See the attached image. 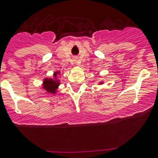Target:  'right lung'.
I'll list each match as a JSON object with an SVG mask.
<instances>
[{"mask_svg":"<svg viewBox=\"0 0 158 158\" xmlns=\"http://www.w3.org/2000/svg\"><path fill=\"white\" fill-rule=\"evenodd\" d=\"M59 72H56L54 74V77H56V74ZM59 84V82L57 81H54L52 79H48L46 78L44 81V89H46L48 93H56V90L57 87H58Z\"/></svg>","mask_w":158,"mask_h":158,"instance_id":"1","label":"right lung"}]
</instances>
